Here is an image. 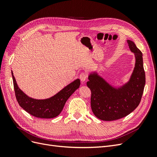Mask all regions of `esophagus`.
<instances>
[{"label":"esophagus","instance_id":"esophagus-1","mask_svg":"<svg viewBox=\"0 0 157 157\" xmlns=\"http://www.w3.org/2000/svg\"><path fill=\"white\" fill-rule=\"evenodd\" d=\"M87 77H88V75H87V74L86 73H80V79L82 81V82H84L85 80H86Z\"/></svg>","mask_w":157,"mask_h":157}]
</instances>
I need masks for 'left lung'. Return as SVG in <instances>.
<instances>
[{
  "mask_svg": "<svg viewBox=\"0 0 157 157\" xmlns=\"http://www.w3.org/2000/svg\"><path fill=\"white\" fill-rule=\"evenodd\" d=\"M134 54L135 67L129 81L116 88L106 82L97 73L88 76L87 86L91 90V107L99 119L111 121L129 115L139 105L145 84L143 54L134 42L127 40Z\"/></svg>",
  "mask_w": 157,
  "mask_h": 157,
  "instance_id": "obj_1",
  "label": "left lung"
}]
</instances>
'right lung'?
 I'll return each instance as SVG.
<instances>
[{
  "instance_id": "right-lung-1",
  "label": "right lung",
  "mask_w": 157,
  "mask_h": 157,
  "mask_svg": "<svg viewBox=\"0 0 157 157\" xmlns=\"http://www.w3.org/2000/svg\"><path fill=\"white\" fill-rule=\"evenodd\" d=\"M12 75L19 105L30 115L41 118H52L58 116L63 110L65 102L80 85V80L76 79L54 96L45 99H36L27 96L21 91L17 86L12 71Z\"/></svg>"
}]
</instances>
